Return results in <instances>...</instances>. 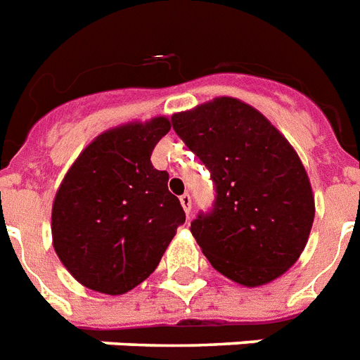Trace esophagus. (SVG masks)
I'll list each match as a JSON object with an SVG mask.
<instances>
[{
	"mask_svg": "<svg viewBox=\"0 0 360 360\" xmlns=\"http://www.w3.org/2000/svg\"><path fill=\"white\" fill-rule=\"evenodd\" d=\"M179 202H181V205H183V210H185L186 217L191 215V207H192L191 196H188V194H183V196H179Z\"/></svg>",
	"mask_w": 360,
	"mask_h": 360,
	"instance_id": "obj_1",
	"label": "esophagus"
}]
</instances>
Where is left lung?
Wrapping results in <instances>:
<instances>
[{
	"mask_svg": "<svg viewBox=\"0 0 360 360\" xmlns=\"http://www.w3.org/2000/svg\"><path fill=\"white\" fill-rule=\"evenodd\" d=\"M172 124L215 181L213 211L191 224L211 266L243 287L283 276L308 243L315 217L309 177L287 137L230 96L172 115Z\"/></svg>",
	"mask_w": 360,
	"mask_h": 360,
	"instance_id": "8db88e82",
	"label": "left lung"
}]
</instances>
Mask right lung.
I'll list each match as a JSON object with an SVG mask.
<instances>
[{
  "instance_id": "add662e5",
  "label": "right lung",
  "mask_w": 360,
  "mask_h": 360,
  "mask_svg": "<svg viewBox=\"0 0 360 360\" xmlns=\"http://www.w3.org/2000/svg\"><path fill=\"white\" fill-rule=\"evenodd\" d=\"M169 128L168 117H155L101 131L60 183L52 245L82 287L117 296L143 283L185 223L168 172L150 162Z\"/></svg>"
}]
</instances>
